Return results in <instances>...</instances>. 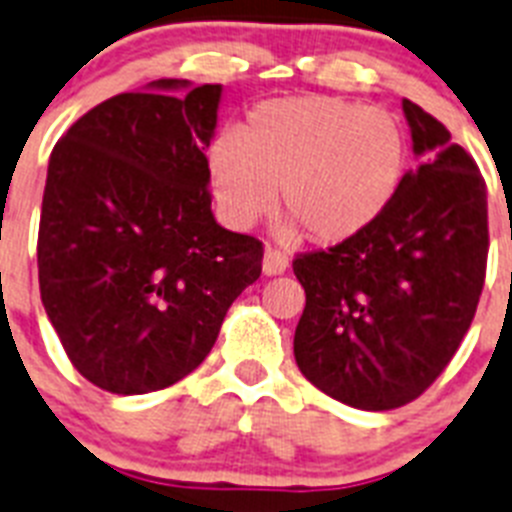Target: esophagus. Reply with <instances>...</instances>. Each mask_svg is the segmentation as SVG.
<instances>
[{
  "label": "esophagus",
  "mask_w": 512,
  "mask_h": 512,
  "mask_svg": "<svg viewBox=\"0 0 512 512\" xmlns=\"http://www.w3.org/2000/svg\"><path fill=\"white\" fill-rule=\"evenodd\" d=\"M286 268H289V257L283 255L281 249H273V247L265 249V257H263L265 276H281Z\"/></svg>",
  "instance_id": "obj_1"
}]
</instances>
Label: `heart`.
<instances>
[{"label":"heart","mask_w":512,"mask_h":512,"mask_svg":"<svg viewBox=\"0 0 512 512\" xmlns=\"http://www.w3.org/2000/svg\"><path fill=\"white\" fill-rule=\"evenodd\" d=\"M409 166V137L393 111L333 96L265 101L242 132L208 150V174L223 218L247 229L276 203L291 221L338 244L362 234L390 208Z\"/></svg>","instance_id":"b5f03b06"}]
</instances>
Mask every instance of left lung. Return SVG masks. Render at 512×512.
Listing matches in <instances>:
<instances>
[{
	"label": "left lung",
	"mask_w": 512,
	"mask_h": 512,
	"mask_svg": "<svg viewBox=\"0 0 512 512\" xmlns=\"http://www.w3.org/2000/svg\"><path fill=\"white\" fill-rule=\"evenodd\" d=\"M424 156L362 234L294 257L307 304L294 356L315 388L364 411L416 401L461 346L484 289L487 184L432 114L403 98Z\"/></svg>",
	"instance_id": "1"
}]
</instances>
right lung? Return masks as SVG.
<instances>
[{
  "mask_svg": "<svg viewBox=\"0 0 512 512\" xmlns=\"http://www.w3.org/2000/svg\"><path fill=\"white\" fill-rule=\"evenodd\" d=\"M156 80L77 119L54 145L38 223V286L72 367L117 395L203 364L263 242L218 226L205 148L221 85Z\"/></svg>",
  "mask_w": 512,
  "mask_h": 512,
  "instance_id": "obj_1",
  "label": "right lung"
}]
</instances>
